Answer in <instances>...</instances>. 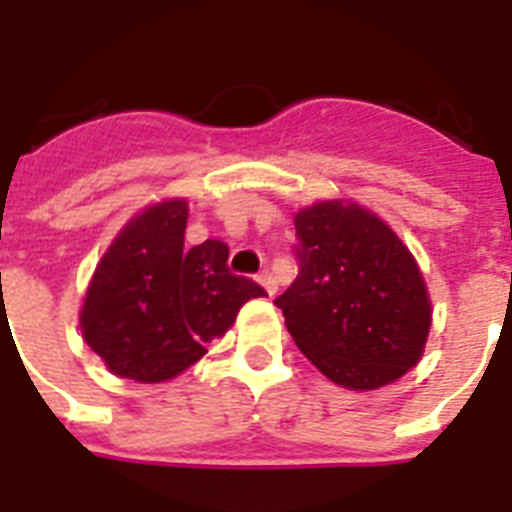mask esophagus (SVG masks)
I'll return each instance as SVG.
<instances>
[{
    "instance_id": "1",
    "label": "esophagus",
    "mask_w": 512,
    "mask_h": 512,
    "mask_svg": "<svg viewBox=\"0 0 512 512\" xmlns=\"http://www.w3.org/2000/svg\"><path fill=\"white\" fill-rule=\"evenodd\" d=\"M257 281H260V287H263L265 292H268V295H271V297L276 295V289H279V287H276V279H273L271 273L263 271V273H260V276H257Z\"/></svg>"
}]
</instances>
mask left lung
<instances>
[{"label": "left lung", "instance_id": "1", "mask_svg": "<svg viewBox=\"0 0 512 512\" xmlns=\"http://www.w3.org/2000/svg\"><path fill=\"white\" fill-rule=\"evenodd\" d=\"M300 273L276 305L324 377L377 390L420 364L433 305L414 255L356 201H316L295 215Z\"/></svg>", "mask_w": 512, "mask_h": 512}]
</instances>
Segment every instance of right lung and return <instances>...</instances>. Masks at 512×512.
Returning a JSON list of instances; mask_svg holds the SVG:
<instances>
[{
    "instance_id": "obj_1",
    "label": "right lung",
    "mask_w": 512,
    "mask_h": 512,
    "mask_svg": "<svg viewBox=\"0 0 512 512\" xmlns=\"http://www.w3.org/2000/svg\"><path fill=\"white\" fill-rule=\"evenodd\" d=\"M188 201L143 207L116 233L84 292L79 327L103 364L135 382H167L233 327L241 305L265 297L228 271V247L185 249Z\"/></svg>"
}]
</instances>
